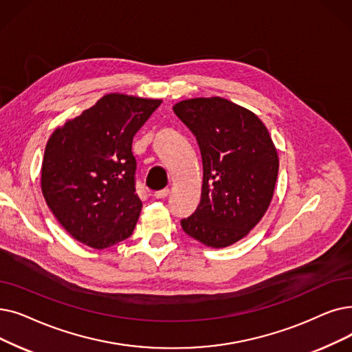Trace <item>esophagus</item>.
<instances>
[{
    "mask_svg": "<svg viewBox=\"0 0 352 352\" xmlns=\"http://www.w3.org/2000/svg\"><path fill=\"white\" fill-rule=\"evenodd\" d=\"M168 194H170V190H168V188H164V190H160V191L154 192L155 198H165Z\"/></svg>",
    "mask_w": 352,
    "mask_h": 352,
    "instance_id": "34e87169",
    "label": "esophagus"
}]
</instances>
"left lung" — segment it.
<instances>
[{"label":"left lung","mask_w":352,"mask_h":352,"mask_svg":"<svg viewBox=\"0 0 352 352\" xmlns=\"http://www.w3.org/2000/svg\"><path fill=\"white\" fill-rule=\"evenodd\" d=\"M173 109L194 133L203 158L201 201L181 220L182 230L208 248L230 246L269 208L278 151L263 122L227 99H187Z\"/></svg>","instance_id":"8db88e82"}]
</instances>
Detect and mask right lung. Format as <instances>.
<instances>
[{"mask_svg": "<svg viewBox=\"0 0 352 352\" xmlns=\"http://www.w3.org/2000/svg\"><path fill=\"white\" fill-rule=\"evenodd\" d=\"M161 102L104 95L45 145L44 200L65 230L89 248H111L133 232L142 201L135 192L132 140Z\"/></svg>", "mask_w": 352, "mask_h": 352, "instance_id": "right-lung-1", "label": "right lung"}]
</instances>
